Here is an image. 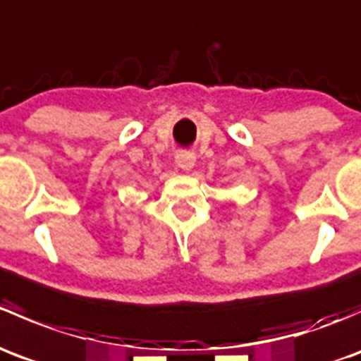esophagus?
Wrapping results in <instances>:
<instances>
[{"instance_id":"34e87169","label":"esophagus","mask_w":361,"mask_h":361,"mask_svg":"<svg viewBox=\"0 0 361 361\" xmlns=\"http://www.w3.org/2000/svg\"><path fill=\"white\" fill-rule=\"evenodd\" d=\"M174 160H176L178 167L185 171H190L195 166V155L192 152H180V154H176Z\"/></svg>"}]
</instances>
